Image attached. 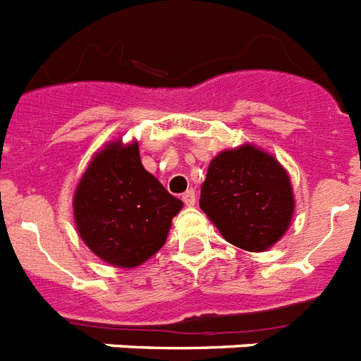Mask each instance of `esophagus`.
<instances>
[{
    "label": "esophagus",
    "mask_w": 361,
    "mask_h": 361,
    "mask_svg": "<svg viewBox=\"0 0 361 361\" xmlns=\"http://www.w3.org/2000/svg\"><path fill=\"white\" fill-rule=\"evenodd\" d=\"M183 201L186 207H193V204H195V192H193V190H188L186 193H183Z\"/></svg>",
    "instance_id": "34e87169"
}]
</instances>
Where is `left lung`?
<instances>
[{"mask_svg": "<svg viewBox=\"0 0 361 361\" xmlns=\"http://www.w3.org/2000/svg\"><path fill=\"white\" fill-rule=\"evenodd\" d=\"M199 207L228 243L267 251L293 219L291 178L273 154L256 145L225 149L210 160Z\"/></svg>", "mask_w": 361, "mask_h": 361, "instance_id": "left-lung-1", "label": "left lung"}]
</instances>
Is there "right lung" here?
<instances>
[{"mask_svg":"<svg viewBox=\"0 0 361 361\" xmlns=\"http://www.w3.org/2000/svg\"><path fill=\"white\" fill-rule=\"evenodd\" d=\"M183 201L142 166L138 142H106L73 193L80 240L114 267L133 269L162 249Z\"/></svg>","mask_w":361,"mask_h":361,"instance_id":"obj_1","label":"right lung"}]
</instances>
